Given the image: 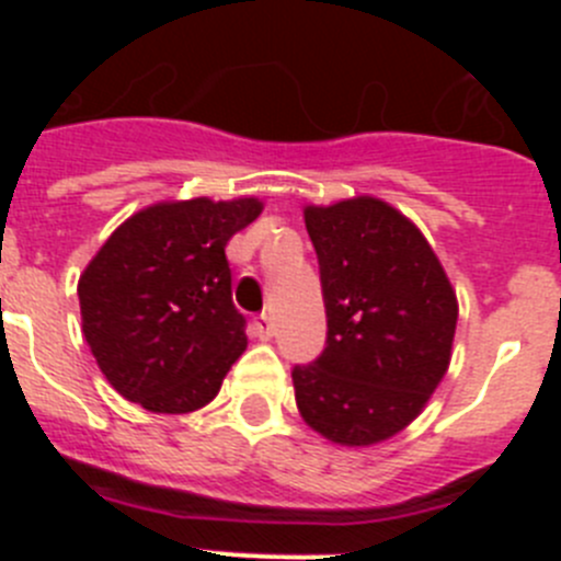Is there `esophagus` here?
Masks as SVG:
<instances>
[{
    "mask_svg": "<svg viewBox=\"0 0 561 561\" xmlns=\"http://www.w3.org/2000/svg\"><path fill=\"white\" fill-rule=\"evenodd\" d=\"M252 331H255L257 336H261V340H270L272 334H275V325H272V317L266 314H257L255 320H252Z\"/></svg>",
    "mask_w": 561,
    "mask_h": 561,
    "instance_id": "34e87169",
    "label": "esophagus"
}]
</instances>
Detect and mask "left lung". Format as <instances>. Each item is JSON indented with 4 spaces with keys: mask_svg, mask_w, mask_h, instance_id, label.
I'll use <instances>...</instances> for the list:
<instances>
[{
    "mask_svg": "<svg viewBox=\"0 0 561 561\" xmlns=\"http://www.w3.org/2000/svg\"><path fill=\"white\" fill-rule=\"evenodd\" d=\"M320 264L325 348L295 365L297 410L334 444L404 430L444 379L458 304L427 238L370 196L306 207Z\"/></svg>",
    "mask_w": 561,
    "mask_h": 561,
    "instance_id": "1",
    "label": "left lung"
}]
</instances>
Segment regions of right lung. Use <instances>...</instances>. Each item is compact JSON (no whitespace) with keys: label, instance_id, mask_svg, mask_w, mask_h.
Wrapping results in <instances>:
<instances>
[{"label":"right lung","instance_id":"1","mask_svg":"<svg viewBox=\"0 0 561 561\" xmlns=\"http://www.w3.org/2000/svg\"><path fill=\"white\" fill-rule=\"evenodd\" d=\"M261 202H165L112 232L81 275L83 336L112 388L151 413H191L247 348L225 247Z\"/></svg>","mask_w":561,"mask_h":561}]
</instances>
